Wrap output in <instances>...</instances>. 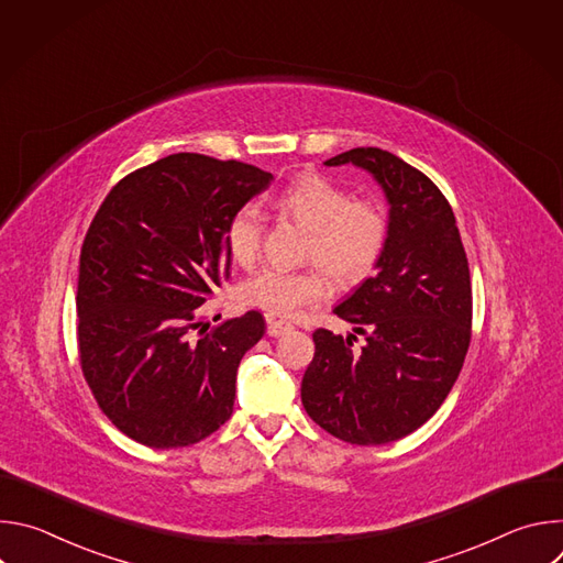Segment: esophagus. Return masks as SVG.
I'll return each instance as SVG.
<instances>
[{"instance_id": "esophagus-1", "label": "esophagus", "mask_w": 563, "mask_h": 563, "mask_svg": "<svg viewBox=\"0 0 563 563\" xmlns=\"http://www.w3.org/2000/svg\"><path fill=\"white\" fill-rule=\"evenodd\" d=\"M291 330L294 328H291V323H287V320H274V318L267 320V334L269 336H283V334H287Z\"/></svg>"}]
</instances>
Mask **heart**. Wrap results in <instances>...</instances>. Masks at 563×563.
<instances>
[{"mask_svg":"<svg viewBox=\"0 0 563 563\" xmlns=\"http://www.w3.org/2000/svg\"><path fill=\"white\" fill-rule=\"evenodd\" d=\"M280 207L309 229V258L339 280H358L372 272L387 243V216L372 200L352 196L320 176L289 185ZM263 213L256 205L240 207L224 227V243L233 261L252 263L261 250ZM240 300L276 316H296L302 307L330 294L323 274L265 265L238 287Z\"/></svg>","mask_w":563,"mask_h":563,"instance_id":"1","label":"heart"}]
</instances>
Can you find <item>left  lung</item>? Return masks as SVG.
Returning a JSON list of instances; mask_svg holds the SVG:
<instances>
[{"label": "left lung", "mask_w": 563, "mask_h": 563, "mask_svg": "<svg viewBox=\"0 0 563 563\" xmlns=\"http://www.w3.org/2000/svg\"><path fill=\"white\" fill-rule=\"evenodd\" d=\"M328 167L367 172L389 205L387 243L334 313L365 336L313 332L300 398L336 439L383 445L421 428L450 394L470 345L472 287L459 227L439 187L398 155L358 146Z\"/></svg>", "instance_id": "obj_1"}]
</instances>
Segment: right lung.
Instances as JSON below:
<instances>
[{
  "label": "right lung",
  "mask_w": 563,
  "mask_h": 563,
  "mask_svg": "<svg viewBox=\"0 0 563 563\" xmlns=\"http://www.w3.org/2000/svg\"><path fill=\"white\" fill-rule=\"evenodd\" d=\"M272 180L238 159L174 153L122 178L96 213L79 254V363L133 441L185 448L231 417L240 358L265 318L200 330L196 309L229 276V218Z\"/></svg>",
  "instance_id": "right-lung-1"
}]
</instances>
